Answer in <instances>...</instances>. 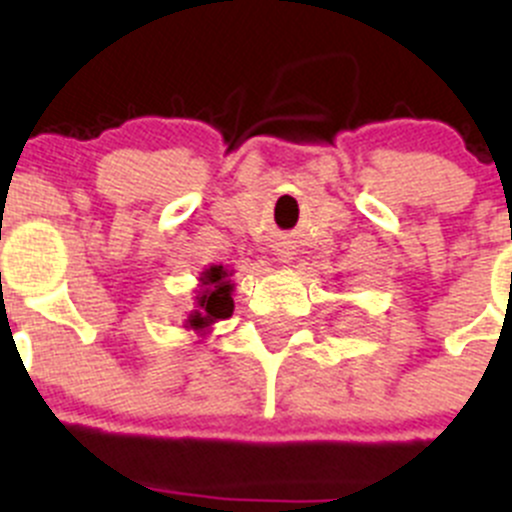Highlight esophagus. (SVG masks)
Listing matches in <instances>:
<instances>
[{"label":"esophagus","mask_w":512,"mask_h":512,"mask_svg":"<svg viewBox=\"0 0 512 512\" xmlns=\"http://www.w3.org/2000/svg\"><path fill=\"white\" fill-rule=\"evenodd\" d=\"M277 260H280L282 265H289V262H292V250H277Z\"/></svg>","instance_id":"34e87169"}]
</instances>
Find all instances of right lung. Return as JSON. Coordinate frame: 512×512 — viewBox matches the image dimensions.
Listing matches in <instances>:
<instances>
[{
	"instance_id": "right-lung-1",
	"label": "right lung",
	"mask_w": 512,
	"mask_h": 512,
	"mask_svg": "<svg viewBox=\"0 0 512 512\" xmlns=\"http://www.w3.org/2000/svg\"><path fill=\"white\" fill-rule=\"evenodd\" d=\"M232 270H225L223 265H210L200 272L198 277V289H195V309L188 314V319L183 322L185 329L195 332L198 337H203L215 322H223V319L232 317Z\"/></svg>"
}]
</instances>
